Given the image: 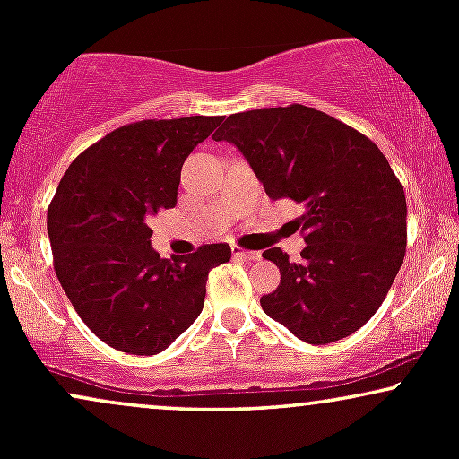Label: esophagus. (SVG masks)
<instances>
[{"mask_svg":"<svg viewBox=\"0 0 459 459\" xmlns=\"http://www.w3.org/2000/svg\"><path fill=\"white\" fill-rule=\"evenodd\" d=\"M233 256L241 261H261V252L244 250V247H239V246H233Z\"/></svg>","mask_w":459,"mask_h":459,"instance_id":"1","label":"esophagus"}]
</instances>
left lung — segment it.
Wrapping results in <instances>:
<instances>
[{
	"mask_svg": "<svg viewBox=\"0 0 459 459\" xmlns=\"http://www.w3.org/2000/svg\"><path fill=\"white\" fill-rule=\"evenodd\" d=\"M213 140L244 152L267 196L304 204L302 261L281 247L263 252L281 270L276 291L261 298L265 315L310 345L354 334L386 298L408 239L403 187L382 151L298 103L230 114Z\"/></svg>",
	"mask_w": 459,
	"mask_h": 459,
	"instance_id": "left-lung-1",
	"label": "left lung"
}]
</instances>
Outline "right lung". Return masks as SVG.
<instances>
[{
    "instance_id": "1",
    "label": "right lung",
    "mask_w": 459,
    "mask_h": 459,
    "mask_svg": "<svg viewBox=\"0 0 459 459\" xmlns=\"http://www.w3.org/2000/svg\"><path fill=\"white\" fill-rule=\"evenodd\" d=\"M220 116L140 120L114 129L68 166L49 209L54 270L103 343L135 356L166 350L203 310L207 278L229 244L161 259L149 218L177 204L181 168Z\"/></svg>"
}]
</instances>
